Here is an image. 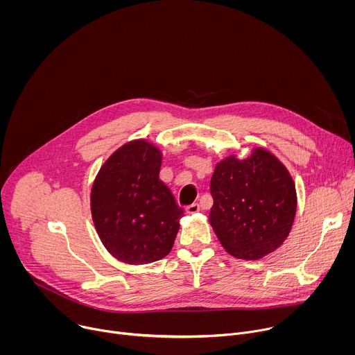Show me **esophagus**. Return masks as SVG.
<instances>
[{
    "label": "esophagus",
    "instance_id": "obj_1",
    "mask_svg": "<svg viewBox=\"0 0 355 355\" xmlns=\"http://www.w3.org/2000/svg\"><path fill=\"white\" fill-rule=\"evenodd\" d=\"M199 211H200V207H199V204H192V205L187 207V214H189V215L198 214Z\"/></svg>",
    "mask_w": 355,
    "mask_h": 355
}]
</instances>
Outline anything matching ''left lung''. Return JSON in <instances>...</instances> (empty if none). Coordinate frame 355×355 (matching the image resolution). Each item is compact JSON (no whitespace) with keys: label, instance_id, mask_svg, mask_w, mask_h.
Returning <instances> with one entry per match:
<instances>
[{"label":"left lung","instance_id":"obj_1","mask_svg":"<svg viewBox=\"0 0 355 355\" xmlns=\"http://www.w3.org/2000/svg\"><path fill=\"white\" fill-rule=\"evenodd\" d=\"M214 207L209 222L227 252L257 260L277 250L288 237L296 191L288 170L264 148L245 160L230 156L211 180Z\"/></svg>","mask_w":355,"mask_h":355}]
</instances>
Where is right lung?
<instances>
[{
	"label": "right lung",
	"mask_w": 355,
	"mask_h": 355,
	"mask_svg": "<svg viewBox=\"0 0 355 355\" xmlns=\"http://www.w3.org/2000/svg\"><path fill=\"white\" fill-rule=\"evenodd\" d=\"M162 155L144 140L126 143L101 167L91 212L101 241L126 264L164 259L180 229L182 208L160 181Z\"/></svg>",
	"instance_id": "1"
}]
</instances>
